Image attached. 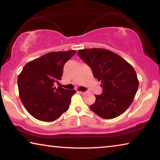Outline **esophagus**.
<instances>
[{
  "label": "esophagus",
  "instance_id": "obj_1",
  "mask_svg": "<svg viewBox=\"0 0 160 160\" xmlns=\"http://www.w3.org/2000/svg\"><path fill=\"white\" fill-rule=\"evenodd\" d=\"M78 92H79V93H80V94H82V95H85V94H86L85 92H81V91H78Z\"/></svg>",
  "mask_w": 160,
  "mask_h": 160
}]
</instances>
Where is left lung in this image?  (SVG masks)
Masks as SVG:
<instances>
[{
	"label": "left lung",
	"instance_id": "8db88e82",
	"mask_svg": "<svg viewBox=\"0 0 160 160\" xmlns=\"http://www.w3.org/2000/svg\"><path fill=\"white\" fill-rule=\"evenodd\" d=\"M78 55L102 81L103 93L95 95L90 109L100 117L112 119L122 114L134 99L139 85L136 72L120 56L104 48H87Z\"/></svg>",
	"mask_w": 160,
	"mask_h": 160
}]
</instances>
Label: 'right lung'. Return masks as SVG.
Listing matches in <instances>:
<instances>
[{"label": "right lung", "mask_w": 160, "mask_h": 160, "mask_svg": "<svg viewBox=\"0 0 160 160\" xmlns=\"http://www.w3.org/2000/svg\"><path fill=\"white\" fill-rule=\"evenodd\" d=\"M76 51L50 52L24 66L18 78L19 96L24 107L34 118L53 121L69 109L75 90L56 88L61 80L65 63Z\"/></svg>", "instance_id": "1"}]
</instances>
